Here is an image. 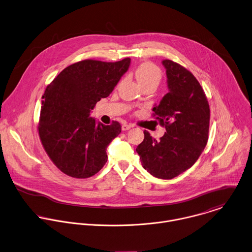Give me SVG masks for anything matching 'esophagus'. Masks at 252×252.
Here are the masks:
<instances>
[{"label":"esophagus","mask_w":252,"mask_h":252,"mask_svg":"<svg viewBox=\"0 0 252 252\" xmlns=\"http://www.w3.org/2000/svg\"><path fill=\"white\" fill-rule=\"evenodd\" d=\"M131 127V126L130 125H127V124H124L123 126H122V129L125 131V130H128L129 128Z\"/></svg>","instance_id":"1"}]
</instances>
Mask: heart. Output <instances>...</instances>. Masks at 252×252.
Segmentation results:
<instances>
[{
    "mask_svg": "<svg viewBox=\"0 0 252 252\" xmlns=\"http://www.w3.org/2000/svg\"><path fill=\"white\" fill-rule=\"evenodd\" d=\"M135 78L137 82L143 86L146 84L158 85L161 80V71L158 66L151 63H143L135 69Z\"/></svg>",
    "mask_w": 252,
    "mask_h": 252,
    "instance_id": "b5f03b06",
    "label": "heart"
}]
</instances>
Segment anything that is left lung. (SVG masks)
Returning a JSON list of instances; mask_svg holds the SVG:
<instances>
[{
	"mask_svg": "<svg viewBox=\"0 0 252 252\" xmlns=\"http://www.w3.org/2000/svg\"><path fill=\"white\" fill-rule=\"evenodd\" d=\"M168 93L153 112L166 132L159 141L144 130L137 146L142 167L153 177L171 180L192 167L203 152L209 132L210 109L194 75L181 64L163 60Z\"/></svg>",
	"mask_w": 252,
	"mask_h": 252,
	"instance_id": "obj_1",
	"label": "left lung"
}]
</instances>
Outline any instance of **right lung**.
<instances>
[{"mask_svg": "<svg viewBox=\"0 0 252 252\" xmlns=\"http://www.w3.org/2000/svg\"><path fill=\"white\" fill-rule=\"evenodd\" d=\"M130 59L116 63L85 60L62 70L42 96L39 136L50 159L65 175L86 179L106 164L107 147L122 130L90 116L127 71Z\"/></svg>", "mask_w": 252, "mask_h": 252, "instance_id": "obj_1", "label": "right lung"}]
</instances>
